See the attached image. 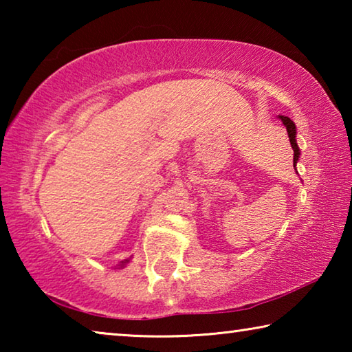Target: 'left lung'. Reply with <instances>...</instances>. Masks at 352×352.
Masks as SVG:
<instances>
[{"mask_svg":"<svg viewBox=\"0 0 352 352\" xmlns=\"http://www.w3.org/2000/svg\"><path fill=\"white\" fill-rule=\"evenodd\" d=\"M279 118H281V121L284 122L285 129H287L289 140H290V146H292V148H294V166H295L296 162H298V158H300V148H298L296 140H295V135H296L295 124H294V121H292V119L287 118V116H281V115H279Z\"/></svg>","mask_w":352,"mask_h":352,"instance_id":"left-lung-1","label":"left lung"}]
</instances>
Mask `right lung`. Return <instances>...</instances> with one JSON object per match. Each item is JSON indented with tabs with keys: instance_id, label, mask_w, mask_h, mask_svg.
<instances>
[{
	"instance_id": "right-lung-1",
	"label": "right lung",
	"mask_w": 352,
	"mask_h": 352,
	"mask_svg": "<svg viewBox=\"0 0 352 352\" xmlns=\"http://www.w3.org/2000/svg\"><path fill=\"white\" fill-rule=\"evenodd\" d=\"M121 265H124V264H121Z\"/></svg>"
}]
</instances>
